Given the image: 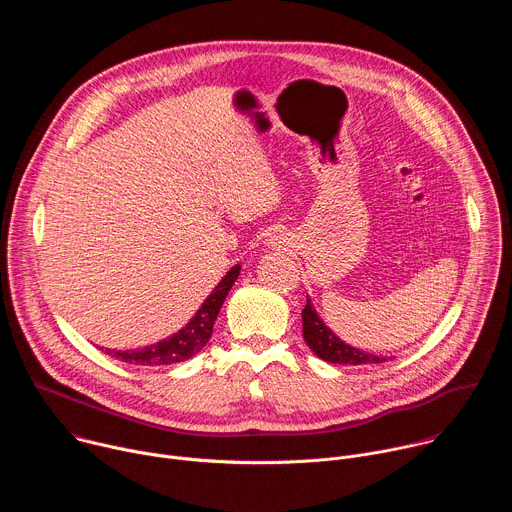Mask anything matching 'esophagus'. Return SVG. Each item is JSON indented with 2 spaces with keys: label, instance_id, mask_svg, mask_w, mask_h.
<instances>
[{
  "label": "esophagus",
  "instance_id": "34e87169",
  "mask_svg": "<svg viewBox=\"0 0 512 512\" xmlns=\"http://www.w3.org/2000/svg\"><path fill=\"white\" fill-rule=\"evenodd\" d=\"M279 243H281V241H279L277 237H275V239H271V247H279Z\"/></svg>",
  "mask_w": 512,
  "mask_h": 512
}]
</instances>
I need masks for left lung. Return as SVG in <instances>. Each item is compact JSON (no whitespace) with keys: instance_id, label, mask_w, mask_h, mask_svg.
Here are the masks:
<instances>
[{"instance_id":"1","label":"left lung","mask_w":512,"mask_h":512,"mask_svg":"<svg viewBox=\"0 0 512 512\" xmlns=\"http://www.w3.org/2000/svg\"><path fill=\"white\" fill-rule=\"evenodd\" d=\"M302 324H304V340L308 342L310 350L326 362H332V364H379V362L387 360L385 356L364 352L360 348H354V346L342 342L320 320L314 306L310 304V298L302 312Z\"/></svg>"}]
</instances>
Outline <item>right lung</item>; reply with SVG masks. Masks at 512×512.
Wrapping results in <instances>:
<instances>
[{"label":"right lung","instance_id":"1","mask_svg":"<svg viewBox=\"0 0 512 512\" xmlns=\"http://www.w3.org/2000/svg\"><path fill=\"white\" fill-rule=\"evenodd\" d=\"M239 273H241V265L231 267L227 271V275L218 281V285L212 289V294L204 300V304L198 308V312L190 318V322L182 330L172 334L170 338H164V340L145 346V348H133V350L105 348V354L119 358L121 362L139 364V367H162V364L182 362V360H188L190 356L198 354L210 340L214 320H216L218 312H221L223 302L231 291L233 283L237 281Z\"/></svg>","mask_w":512,"mask_h":512}]
</instances>
